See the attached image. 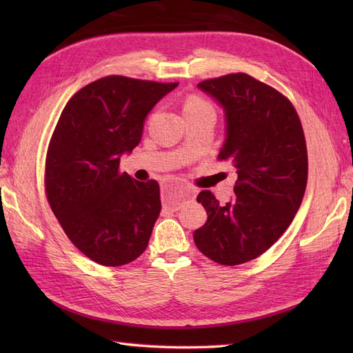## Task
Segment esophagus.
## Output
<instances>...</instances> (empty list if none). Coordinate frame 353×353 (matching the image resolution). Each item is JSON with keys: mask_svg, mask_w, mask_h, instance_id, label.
Wrapping results in <instances>:
<instances>
[{"mask_svg": "<svg viewBox=\"0 0 353 353\" xmlns=\"http://www.w3.org/2000/svg\"><path fill=\"white\" fill-rule=\"evenodd\" d=\"M191 197H192V191L185 188V186L181 183L171 182L163 186L162 200H163L165 209H168V211H172V212L179 211L181 206L183 205V201L190 200Z\"/></svg>", "mask_w": 353, "mask_h": 353, "instance_id": "obj_1", "label": "esophagus"}]
</instances>
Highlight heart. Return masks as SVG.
<instances>
[{
	"instance_id": "1",
	"label": "heart",
	"mask_w": 353,
	"mask_h": 353,
	"mask_svg": "<svg viewBox=\"0 0 353 353\" xmlns=\"http://www.w3.org/2000/svg\"><path fill=\"white\" fill-rule=\"evenodd\" d=\"M205 112H214L212 106L208 101H205L200 97H188L183 104V114L185 115H199V114H205Z\"/></svg>"
}]
</instances>
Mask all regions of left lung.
<instances>
[{"label":"left lung","instance_id":"obj_1","mask_svg":"<svg viewBox=\"0 0 353 353\" xmlns=\"http://www.w3.org/2000/svg\"><path fill=\"white\" fill-rule=\"evenodd\" d=\"M197 88L224 112L219 159L238 177L226 205L211 191L199 194L208 220L194 232V243L209 259L239 265L270 249L301 208L308 179L302 124L288 99L247 74L205 80Z\"/></svg>","mask_w":353,"mask_h":353}]
</instances>
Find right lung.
I'll return each mask as SVG.
<instances>
[{
	"label": "right lung",
	"mask_w": 353,
	"mask_h": 353,
	"mask_svg": "<svg viewBox=\"0 0 353 353\" xmlns=\"http://www.w3.org/2000/svg\"><path fill=\"white\" fill-rule=\"evenodd\" d=\"M177 83L109 76L66 103L52 133L45 190L71 243L97 264L119 267L147 249L161 212L159 183L119 172L145 118Z\"/></svg>",
	"instance_id": "obj_1"
}]
</instances>
